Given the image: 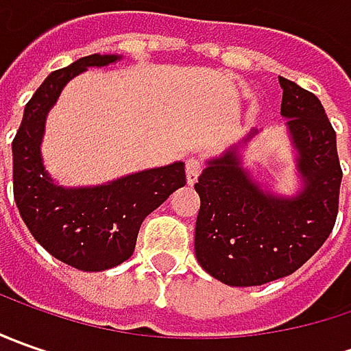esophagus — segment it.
Listing matches in <instances>:
<instances>
[{
    "label": "esophagus",
    "instance_id": "esophagus-1",
    "mask_svg": "<svg viewBox=\"0 0 351 351\" xmlns=\"http://www.w3.org/2000/svg\"><path fill=\"white\" fill-rule=\"evenodd\" d=\"M201 169H203V160L201 158H187L185 160V176H187V183L189 185H193L197 182V178H199V173H201Z\"/></svg>",
    "mask_w": 351,
    "mask_h": 351
}]
</instances>
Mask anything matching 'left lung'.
Segmentation results:
<instances>
[{
  "label": "left lung",
  "instance_id": "1",
  "mask_svg": "<svg viewBox=\"0 0 351 351\" xmlns=\"http://www.w3.org/2000/svg\"><path fill=\"white\" fill-rule=\"evenodd\" d=\"M279 84L303 193L293 199L263 193L234 152L209 162L195 183L201 197L197 262L232 287L263 285L297 271L324 244L338 217L342 168L336 132L315 93L285 77Z\"/></svg>",
  "mask_w": 351,
  "mask_h": 351
}]
</instances>
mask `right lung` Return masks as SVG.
Returning a JSON list of instances; mask_svg holds the SVG:
<instances>
[{
	"label": "right lung",
	"mask_w": 351,
	"mask_h": 351,
	"mask_svg": "<svg viewBox=\"0 0 351 351\" xmlns=\"http://www.w3.org/2000/svg\"><path fill=\"white\" fill-rule=\"evenodd\" d=\"M115 60L91 54L52 72L27 103L13 138V195L21 219L48 254L82 271H103L128 260L142 221L185 185L183 162L86 189L58 187L43 168L45 119L66 82L89 66Z\"/></svg>",
	"instance_id": "obj_1"
}]
</instances>
